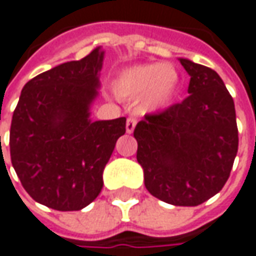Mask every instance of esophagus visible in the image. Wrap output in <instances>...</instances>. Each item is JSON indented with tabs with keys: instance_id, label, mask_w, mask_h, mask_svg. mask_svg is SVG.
<instances>
[{
	"instance_id": "1",
	"label": "esophagus",
	"mask_w": 256,
	"mask_h": 256,
	"mask_svg": "<svg viewBox=\"0 0 256 256\" xmlns=\"http://www.w3.org/2000/svg\"><path fill=\"white\" fill-rule=\"evenodd\" d=\"M136 124H137V119H136V118H132V116L128 118V120H126V132H128V134L133 133Z\"/></svg>"
}]
</instances>
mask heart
<instances>
[{"label":"heart","instance_id":"b5f03b06","mask_svg":"<svg viewBox=\"0 0 256 256\" xmlns=\"http://www.w3.org/2000/svg\"><path fill=\"white\" fill-rule=\"evenodd\" d=\"M178 87V74L170 65L144 64L124 69L114 82L116 94L122 98L141 97L146 110H162L172 102Z\"/></svg>","mask_w":256,"mask_h":256}]
</instances>
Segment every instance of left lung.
<instances>
[{
  "label": "left lung",
  "instance_id": "8db88e82",
  "mask_svg": "<svg viewBox=\"0 0 256 256\" xmlns=\"http://www.w3.org/2000/svg\"><path fill=\"white\" fill-rule=\"evenodd\" d=\"M188 97L134 128L146 188L164 202L196 206L228 182L238 150L234 101L220 76L188 60Z\"/></svg>",
  "mask_w": 256,
  "mask_h": 256
}]
</instances>
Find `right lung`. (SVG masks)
<instances>
[{
	"label": "right lung",
	"mask_w": 256,
	"mask_h": 256,
	"mask_svg": "<svg viewBox=\"0 0 256 256\" xmlns=\"http://www.w3.org/2000/svg\"><path fill=\"white\" fill-rule=\"evenodd\" d=\"M104 52L94 48L24 84L12 116V166L34 201L55 210H80L102 190V172L126 118L91 122Z\"/></svg>",
	"instance_id": "obj_1"
}]
</instances>
